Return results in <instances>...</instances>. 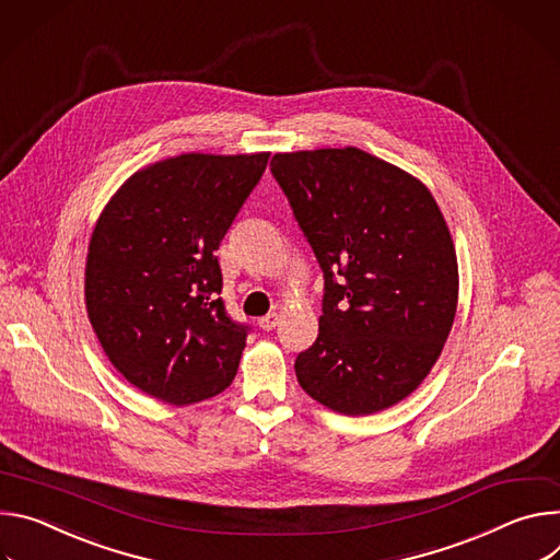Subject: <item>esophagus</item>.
<instances>
[{"instance_id":"esophagus-1","label":"esophagus","mask_w":560,"mask_h":560,"mask_svg":"<svg viewBox=\"0 0 560 560\" xmlns=\"http://www.w3.org/2000/svg\"><path fill=\"white\" fill-rule=\"evenodd\" d=\"M278 323H280V316H278V314H269V316H265V318L258 320V327H260L262 331H273V329L278 327Z\"/></svg>"}]
</instances>
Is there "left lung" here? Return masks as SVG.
I'll return each instance as SVG.
<instances>
[{
	"mask_svg": "<svg viewBox=\"0 0 560 560\" xmlns=\"http://www.w3.org/2000/svg\"><path fill=\"white\" fill-rule=\"evenodd\" d=\"M271 173L325 271L300 387L345 416L405 400L443 353L458 306L450 226L427 186L355 147L276 153Z\"/></svg>",
	"mask_w": 560,
	"mask_h": 560,
	"instance_id": "obj_1",
	"label": "left lung"
}]
</instances>
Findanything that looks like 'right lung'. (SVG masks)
<instances>
[{"label": "right lung", "mask_w": 560, "mask_h": 560, "mask_svg": "<svg viewBox=\"0 0 560 560\" xmlns=\"http://www.w3.org/2000/svg\"><path fill=\"white\" fill-rule=\"evenodd\" d=\"M271 153H179L138 168L102 209L84 302L110 364L142 394L194 405L235 378L246 329L224 304L218 246Z\"/></svg>", "instance_id": "obj_1"}]
</instances>
